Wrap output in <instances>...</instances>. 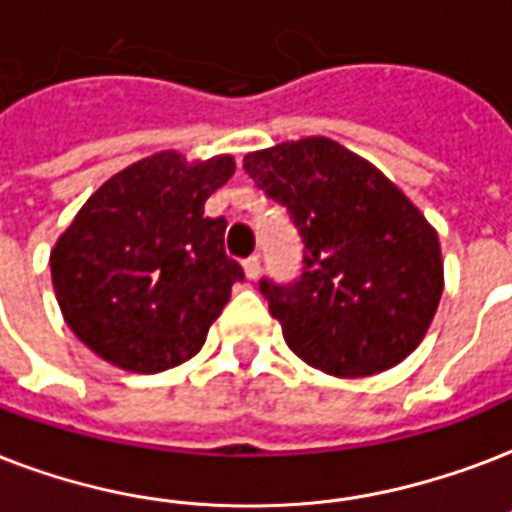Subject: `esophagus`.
I'll use <instances>...</instances> for the list:
<instances>
[{"instance_id":"esophagus-1","label":"esophagus","mask_w":512,"mask_h":512,"mask_svg":"<svg viewBox=\"0 0 512 512\" xmlns=\"http://www.w3.org/2000/svg\"><path fill=\"white\" fill-rule=\"evenodd\" d=\"M244 273H247V279H257L260 276V257H249L244 260Z\"/></svg>"}]
</instances>
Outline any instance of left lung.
<instances>
[{
  "mask_svg": "<svg viewBox=\"0 0 512 512\" xmlns=\"http://www.w3.org/2000/svg\"><path fill=\"white\" fill-rule=\"evenodd\" d=\"M244 169L303 241L292 282L260 279L284 341L311 368L370 376L403 362L443 292L438 233L389 179L333 139L249 152Z\"/></svg>",
  "mask_w": 512,
  "mask_h": 512,
  "instance_id": "1",
  "label": "left lung"
}]
</instances>
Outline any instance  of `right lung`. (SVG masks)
Instances as JSON below:
<instances>
[{
  "label": "right lung",
  "instance_id": "add662e5",
  "mask_svg": "<svg viewBox=\"0 0 512 512\" xmlns=\"http://www.w3.org/2000/svg\"><path fill=\"white\" fill-rule=\"evenodd\" d=\"M228 155L187 163L158 152L88 198L50 252L58 306L74 335L134 373H161L195 357L244 282L225 255V217H204L228 182Z\"/></svg>",
  "mask_w": 512,
  "mask_h": 512
}]
</instances>
